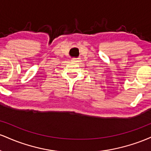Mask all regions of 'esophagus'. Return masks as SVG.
Instances as JSON below:
<instances>
[{
    "label": "esophagus",
    "instance_id": "34e87169",
    "mask_svg": "<svg viewBox=\"0 0 151 151\" xmlns=\"http://www.w3.org/2000/svg\"><path fill=\"white\" fill-rule=\"evenodd\" d=\"M72 62H79V60H78V59H76V58H73L72 60Z\"/></svg>",
    "mask_w": 151,
    "mask_h": 151
}]
</instances>
